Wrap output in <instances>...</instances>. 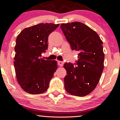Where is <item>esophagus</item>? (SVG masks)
<instances>
[{
    "instance_id": "1",
    "label": "esophagus",
    "mask_w": 120,
    "mask_h": 120,
    "mask_svg": "<svg viewBox=\"0 0 120 120\" xmlns=\"http://www.w3.org/2000/svg\"><path fill=\"white\" fill-rule=\"evenodd\" d=\"M58 64L60 67H63V65H64V62L63 61H58Z\"/></svg>"
}]
</instances>
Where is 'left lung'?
<instances>
[{
	"label": "left lung",
	"instance_id": "left-lung-1",
	"mask_svg": "<svg viewBox=\"0 0 120 120\" xmlns=\"http://www.w3.org/2000/svg\"><path fill=\"white\" fill-rule=\"evenodd\" d=\"M72 50L79 52L75 66L64 65L67 71L64 78L65 90L70 94L85 96L94 90L104 69L103 42L95 31L79 22L60 26Z\"/></svg>",
	"mask_w": 120,
	"mask_h": 120
}]
</instances>
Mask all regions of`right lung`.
Instances as JSON below:
<instances>
[{"mask_svg":"<svg viewBox=\"0 0 120 120\" xmlns=\"http://www.w3.org/2000/svg\"><path fill=\"white\" fill-rule=\"evenodd\" d=\"M59 24L41 23L24 29L16 38L14 66L19 85L26 92L40 94L47 90L57 69L55 60L42 57L48 49V37Z\"/></svg>","mask_w":120,"mask_h":120,"instance_id":"obj_1","label":"right lung"}]
</instances>
